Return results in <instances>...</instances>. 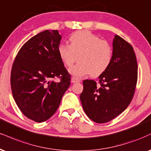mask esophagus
Instances as JSON below:
<instances>
[{
  "label": "esophagus",
  "instance_id": "1",
  "mask_svg": "<svg viewBox=\"0 0 151 151\" xmlns=\"http://www.w3.org/2000/svg\"><path fill=\"white\" fill-rule=\"evenodd\" d=\"M71 81H72V83H78V82H80V80H79V79H77V78L76 77H72V79H71Z\"/></svg>",
  "mask_w": 151,
  "mask_h": 151
}]
</instances>
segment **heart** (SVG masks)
Returning <instances> with one entry per match:
<instances>
[{
  "instance_id": "1",
  "label": "heart",
  "mask_w": 151,
  "mask_h": 151,
  "mask_svg": "<svg viewBox=\"0 0 151 151\" xmlns=\"http://www.w3.org/2000/svg\"><path fill=\"white\" fill-rule=\"evenodd\" d=\"M70 45L61 43L58 52L63 63L72 66L79 57V63L70 68L69 72L76 78L90 75L99 77L110 67L112 60V48L106 41L102 40L88 31L74 32L70 37Z\"/></svg>"
}]
</instances>
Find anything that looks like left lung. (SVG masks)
I'll use <instances>...</instances> for the list:
<instances>
[{
  "label": "left lung",
  "instance_id": "1",
  "mask_svg": "<svg viewBox=\"0 0 151 151\" xmlns=\"http://www.w3.org/2000/svg\"><path fill=\"white\" fill-rule=\"evenodd\" d=\"M112 60L108 70L99 76L100 85L83 80L80 100L83 110L96 123L111 121L130 104L138 77L137 61L133 47L115 35L112 42Z\"/></svg>",
  "mask_w": 151,
  "mask_h": 151
}]
</instances>
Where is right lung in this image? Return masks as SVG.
<instances>
[{"instance_id":"obj_1","label":"right lung","mask_w":151,"mask_h":151,"mask_svg":"<svg viewBox=\"0 0 151 151\" xmlns=\"http://www.w3.org/2000/svg\"><path fill=\"white\" fill-rule=\"evenodd\" d=\"M61 39L58 30L36 34L23 45L12 65V96L24 115L36 122L53 115L70 85L58 52Z\"/></svg>"}]
</instances>
